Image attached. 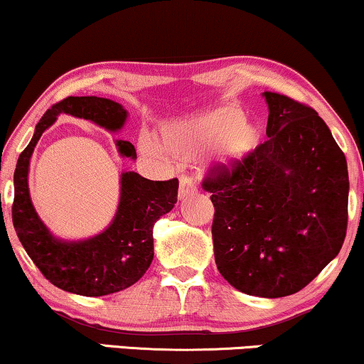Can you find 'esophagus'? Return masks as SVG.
<instances>
[{
	"mask_svg": "<svg viewBox=\"0 0 364 364\" xmlns=\"http://www.w3.org/2000/svg\"><path fill=\"white\" fill-rule=\"evenodd\" d=\"M196 191H197L196 182L192 181L191 177H187V175H182L181 186H178V197H181V199H186L187 196H192Z\"/></svg>",
	"mask_w": 364,
	"mask_h": 364,
	"instance_id": "1",
	"label": "esophagus"
}]
</instances>
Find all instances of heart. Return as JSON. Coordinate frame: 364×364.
Returning a JSON list of instances; mask_svg holds the SVG:
<instances>
[{"label": "heart", "mask_w": 364, "mask_h": 364, "mask_svg": "<svg viewBox=\"0 0 364 364\" xmlns=\"http://www.w3.org/2000/svg\"><path fill=\"white\" fill-rule=\"evenodd\" d=\"M259 138L258 127L245 119L243 111L224 106L167 124L161 143L151 136H143L140 143L146 154H167L175 159H192L209 151L214 161L232 168L258 146Z\"/></svg>", "instance_id": "1"}]
</instances>
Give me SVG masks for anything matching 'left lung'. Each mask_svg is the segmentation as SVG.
<instances>
[{
    "instance_id": "obj_1",
    "label": "left lung",
    "mask_w": 364,
    "mask_h": 364,
    "mask_svg": "<svg viewBox=\"0 0 364 364\" xmlns=\"http://www.w3.org/2000/svg\"><path fill=\"white\" fill-rule=\"evenodd\" d=\"M268 140L203 181L214 204L218 270L243 294L278 299L307 287L348 230L346 156L316 109L272 91Z\"/></svg>"
}]
</instances>
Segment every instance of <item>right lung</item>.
Segmentation results:
<instances>
[{"label": "right lung", "mask_w": 364, "mask_h": 364, "mask_svg": "<svg viewBox=\"0 0 364 364\" xmlns=\"http://www.w3.org/2000/svg\"><path fill=\"white\" fill-rule=\"evenodd\" d=\"M60 113L91 119L111 132L127 119L123 106L96 96H69L45 111L16 164L13 226L31 262L52 285L86 297H101L128 289L145 275L154 259V223L177 203L178 181H148L136 172H124L118 213L105 232L79 243L55 240L31 205L26 177L35 145ZM118 148L121 155L136 159L129 141L119 140Z\"/></svg>", "instance_id": "right-lung-1"}]
</instances>
